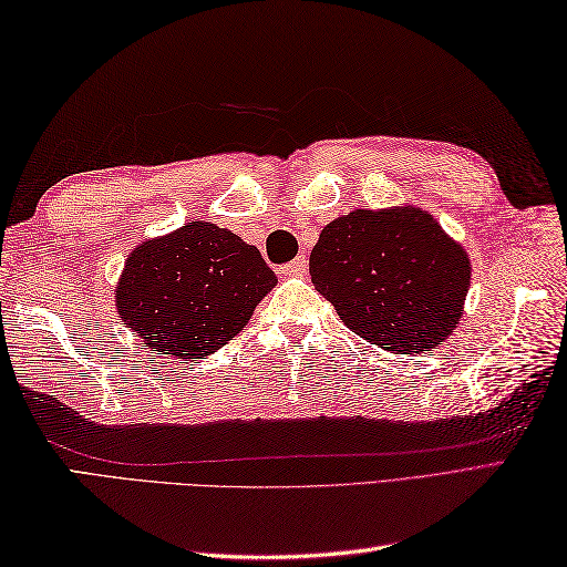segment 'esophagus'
I'll return each instance as SVG.
<instances>
[{
	"mask_svg": "<svg viewBox=\"0 0 567 567\" xmlns=\"http://www.w3.org/2000/svg\"><path fill=\"white\" fill-rule=\"evenodd\" d=\"M307 268H309L307 258H305V256H297L295 260L285 262L282 268H280V272H282V275H305V272H307Z\"/></svg>",
	"mask_w": 567,
	"mask_h": 567,
	"instance_id": "1",
	"label": "esophagus"
}]
</instances>
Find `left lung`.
<instances>
[{
  "label": "left lung",
  "instance_id": "left-lung-1",
  "mask_svg": "<svg viewBox=\"0 0 567 567\" xmlns=\"http://www.w3.org/2000/svg\"><path fill=\"white\" fill-rule=\"evenodd\" d=\"M309 272L348 329L396 353L449 339L470 287L465 248L416 207L333 219L311 250Z\"/></svg>",
  "mask_w": 567,
  "mask_h": 567
}]
</instances>
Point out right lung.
Here are the masks:
<instances>
[{
  "label": "right lung",
  "mask_w": 567,
  "mask_h": 567,
  "mask_svg": "<svg viewBox=\"0 0 567 567\" xmlns=\"http://www.w3.org/2000/svg\"><path fill=\"white\" fill-rule=\"evenodd\" d=\"M277 282L256 246L209 221L143 240L116 285V309L148 348L204 358L244 331Z\"/></svg>",
  "instance_id": "right-lung-1"
}]
</instances>
